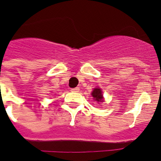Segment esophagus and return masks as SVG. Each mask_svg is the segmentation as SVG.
I'll return each mask as SVG.
<instances>
[{
	"instance_id": "1",
	"label": "esophagus",
	"mask_w": 161,
	"mask_h": 161,
	"mask_svg": "<svg viewBox=\"0 0 161 161\" xmlns=\"http://www.w3.org/2000/svg\"><path fill=\"white\" fill-rule=\"evenodd\" d=\"M71 92H75V93H78L79 91V87H76V88H71Z\"/></svg>"
}]
</instances>
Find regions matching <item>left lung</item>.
I'll list each match as a JSON object with an SVG mask.
<instances>
[{"label":"left lung","instance_id":"obj_1","mask_svg":"<svg viewBox=\"0 0 161 161\" xmlns=\"http://www.w3.org/2000/svg\"><path fill=\"white\" fill-rule=\"evenodd\" d=\"M92 96H93V99L97 101H100V102H102V99H103V96H102V93H101V89L99 88H96L93 90L92 92Z\"/></svg>","mask_w":161,"mask_h":161}]
</instances>
